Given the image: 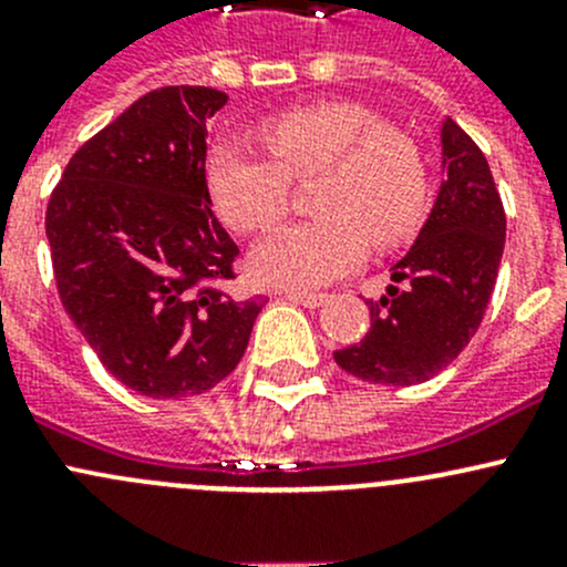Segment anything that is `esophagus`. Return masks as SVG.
Returning <instances> with one entry per match:
<instances>
[{
	"instance_id": "esophagus-1",
	"label": "esophagus",
	"mask_w": 567,
	"mask_h": 567,
	"mask_svg": "<svg viewBox=\"0 0 567 567\" xmlns=\"http://www.w3.org/2000/svg\"><path fill=\"white\" fill-rule=\"evenodd\" d=\"M285 299H290V301H299V305H305V307H320L323 305L326 299H329V296L326 293H312V290H285Z\"/></svg>"
}]
</instances>
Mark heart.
Listing matches in <instances>:
<instances>
[{
  "mask_svg": "<svg viewBox=\"0 0 567 567\" xmlns=\"http://www.w3.org/2000/svg\"><path fill=\"white\" fill-rule=\"evenodd\" d=\"M268 156L216 145L208 192L233 230H271L293 205V183L310 181L316 219L274 230L257 244L260 282L318 288L351 274L373 247L414 236L425 216L427 173L420 145L353 101H320L271 114L257 125Z\"/></svg>",
  "mask_w": 567,
  "mask_h": 567,
  "instance_id": "1",
  "label": "heart"
}]
</instances>
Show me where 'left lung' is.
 <instances>
[{
    "label": "left lung",
    "instance_id": "8db88e82",
    "mask_svg": "<svg viewBox=\"0 0 567 567\" xmlns=\"http://www.w3.org/2000/svg\"><path fill=\"white\" fill-rule=\"evenodd\" d=\"M436 205L414 247L394 262L381 299H368L370 331L334 353L370 384L411 386L442 373L480 329L505 249V208L483 151L458 123L442 128Z\"/></svg>",
    "mask_w": 567,
    "mask_h": 567
}]
</instances>
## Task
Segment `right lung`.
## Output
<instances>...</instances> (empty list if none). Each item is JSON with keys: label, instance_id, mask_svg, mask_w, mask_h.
Here are the masks:
<instances>
[{"label": "right lung", "instance_id": "right-lung-1", "mask_svg": "<svg viewBox=\"0 0 567 567\" xmlns=\"http://www.w3.org/2000/svg\"><path fill=\"white\" fill-rule=\"evenodd\" d=\"M227 95L173 84L71 156L45 208L56 293L101 364L153 400L236 370L266 296L238 301V247L210 210L208 123Z\"/></svg>", "mask_w": 567, "mask_h": 567}]
</instances>
